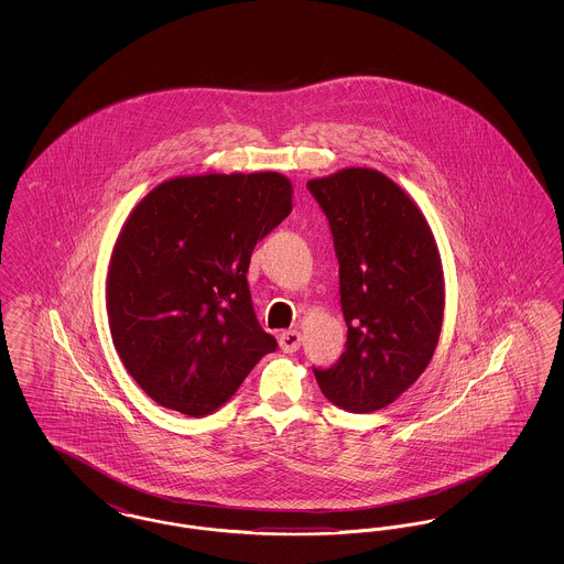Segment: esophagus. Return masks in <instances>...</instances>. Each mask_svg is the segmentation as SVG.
Masks as SVG:
<instances>
[{
    "instance_id": "obj_1",
    "label": "esophagus",
    "mask_w": 564,
    "mask_h": 564,
    "mask_svg": "<svg viewBox=\"0 0 564 564\" xmlns=\"http://www.w3.org/2000/svg\"><path fill=\"white\" fill-rule=\"evenodd\" d=\"M300 343H302V336H300L297 329H288L279 338V345H281V349L285 350V352H295V350L300 349Z\"/></svg>"
}]
</instances>
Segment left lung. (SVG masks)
<instances>
[{
	"label": "left lung",
	"instance_id": "left-lung-1",
	"mask_svg": "<svg viewBox=\"0 0 564 564\" xmlns=\"http://www.w3.org/2000/svg\"><path fill=\"white\" fill-rule=\"evenodd\" d=\"M306 186L329 219L347 322V350L315 378L329 402L375 412L416 382L437 347L440 249L419 205L376 169H340Z\"/></svg>",
	"mask_w": 564,
	"mask_h": 564
}]
</instances>
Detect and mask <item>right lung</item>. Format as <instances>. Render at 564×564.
I'll return each instance as SVG.
<instances>
[{
  "instance_id": "1",
  "label": "right lung",
  "mask_w": 564,
  "mask_h": 564,
  "mask_svg": "<svg viewBox=\"0 0 564 564\" xmlns=\"http://www.w3.org/2000/svg\"><path fill=\"white\" fill-rule=\"evenodd\" d=\"M292 194L276 171L180 175L124 219L106 279L109 332L162 408L214 412L276 349L256 319L247 270L256 242L292 214Z\"/></svg>"
}]
</instances>
